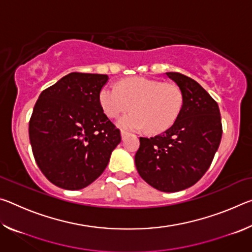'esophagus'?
Returning <instances> with one entry per match:
<instances>
[{"label":"esophagus","mask_w":252,"mask_h":252,"mask_svg":"<svg viewBox=\"0 0 252 252\" xmlns=\"http://www.w3.org/2000/svg\"><path fill=\"white\" fill-rule=\"evenodd\" d=\"M126 134H127V132H126V131H125V130H122V131H121V136H122V139H125Z\"/></svg>","instance_id":"34e87169"}]
</instances>
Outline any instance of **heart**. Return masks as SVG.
Instances as JSON below:
<instances>
[{"instance_id":"b5f03b06","label":"heart","mask_w":252,"mask_h":252,"mask_svg":"<svg viewBox=\"0 0 252 252\" xmlns=\"http://www.w3.org/2000/svg\"><path fill=\"white\" fill-rule=\"evenodd\" d=\"M183 92L176 83H164L143 76L122 80L118 87L105 85L100 92V103L109 118L116 119L132 109L119 121L127 130H148L159 133L171 127L181 113Z\"/></svg>"}]
</instances>
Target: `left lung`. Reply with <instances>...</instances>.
I'll list each match as a JSON object with an SVG mask.
<instances>
[{"label": "left lung", "instance_id": "obj_1", "mask_svg": "<svg viewBox=\"0 0 252 252\" xmlns=\"http://www.w3.org/2000/svg\"><path fill=\"white\" fill-rule=\"evenodd\" d=\"M183 92V106L174 125L152 138H140L134 161L144 181L163 192L193 186L210 167L222 136L218 103L198 82L167 72Z\"/></svg>", "mask_w": 252, "mask_h": 252}]
</instances>
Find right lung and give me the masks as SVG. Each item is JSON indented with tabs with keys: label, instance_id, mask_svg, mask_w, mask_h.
Wrapping results in <instances>:
<instances>
[{
	"label": "right lung",
	"instance_id": "1",
	"mask_svg": "<svg viewBox=\"0 0 252 252\" xmlns=\"http://www.w3.org/2000/svg\"><path fill=\"white\" fill-rule=\"evenodd\" d=\"M106 74L72 72L42 91L29 122L36 164L53 185L79 190L99 178L121 142L100 103Z\"/></svg>",
	"mask_w": 252,
	"mask_h": 252
}]
</instances>
